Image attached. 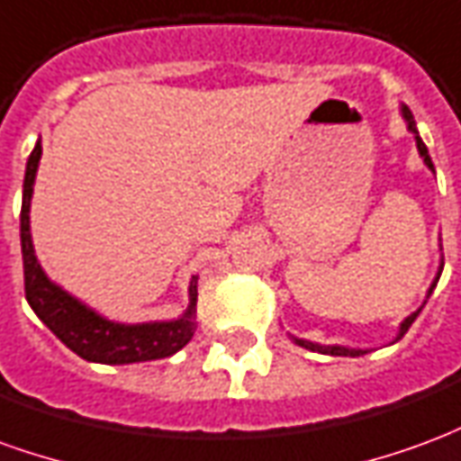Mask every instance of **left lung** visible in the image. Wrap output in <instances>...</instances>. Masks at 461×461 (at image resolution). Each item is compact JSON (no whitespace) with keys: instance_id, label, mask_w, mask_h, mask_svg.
Instances as JSON below:
<instances>
[{"instance_id":"left-lung-1","label":"left lung","mask_w":461,"mask_h":461,"mask_svg":"<svg viewBox=\"0 0 461 461\" xmlns=\"http://www.w3.org/2000/svg\"><path fill=\"white\" fill-rule=\"evenodd\" d=\"M400 115H402V121L407 122V131L415 135V142H417V152H420V158H422V162H425L429 170L435 172V165H432V160H429V152H427V145L422 142V138H420V132H417V125H415V118H412V113H410V108L407 105H400ZM442 249V247H439ZM442 269H445V259H439V267H437V274L435 279H432V284H429V289H427V296L425 301H422V306L417 311H412L407 319L400 321V329H397V336L393 339V343H397V340L402 339L407 333V329L415 323V319L420 316V311L425 309L427 299L432 296V291H435L437 281H439V276H442ZM289 339L296 343V346L306 348V350H316V353H323V356H346V357H357V356H366V353H370V348H348V346H323V343H316V340H306V339H299V336H291Z\"/></svg>"}]
</instances>
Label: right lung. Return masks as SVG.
Returning a JSON list of instances; mask_svg holds the SVG:
<instances>
[{"instance_id":"right-lung-1","label":"right lung","mask_w":461,"mask_h":461,"mask_svg":"<svg viewBox=\"0 0 461 461\" xmlns=\"http://www.w3.org/2000/svg\"><path fill=\"white\" fill-rule=\"evenodd\" d=\"M41 162V138L26 160L24 192H22V259H24L26 301L41 319L46 329L54 333L66 348L88 363L104 366H128L145 363L158 357L175 356L185 348L197 330V276L190 279V303L177 319L142 321V323H121L105 319L104 313L76 299L64 286L49 279L39 264L32 240V197H34L36 170Z\"/></svg>"}]
</instances>
